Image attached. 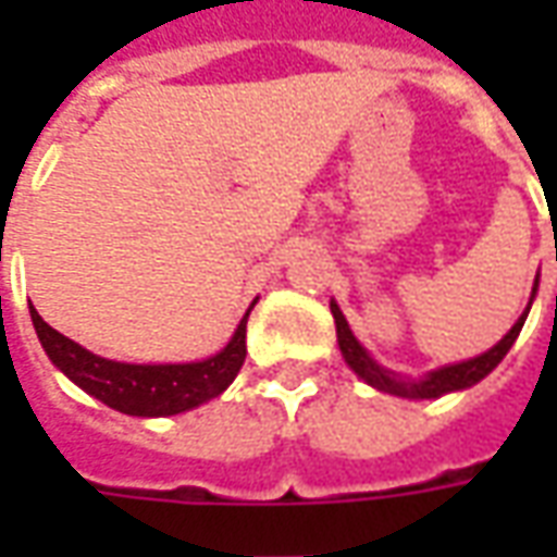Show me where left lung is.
Returning <instances> with one entry per match:
<instances>
[{"label":"left lung","mask_w":557,"mask_h":557,"mask_svg":"<svg viewBox=\"0 0 557 557\" xmlns=\"http://www.w3.org/2000/svg\"><path fill=\"white\" fill-rule=\"evenodd\" d=\"M534 295H537V280H534V289H531V301H534ZM531 301H528L525 313L516 319V325L510 327L490 351H483L478 358H468V361L438 367V370H432V373H426L423 379H406V375H399L394 373V370L382 367V363L375 361L373 355L358 343V337L351 334L349 322H346V315H343V310L337 307V301H331V313H334V325H337L339 351H343V358H346V363L355 370L358 379H363L367 385L375 387V391H382V394H394V397L438 399L444 397V394H454V391H466V387L478 385L480 379H486V375L504 361V355L510 351V346H513L516 337H519V331L525 325Z\"/></svg>","instance_id":"1"}]
</instances>
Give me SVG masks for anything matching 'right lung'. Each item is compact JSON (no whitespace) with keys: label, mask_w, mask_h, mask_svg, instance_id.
Masks as SVG:
<instances>
[{"label":"right lung","mask_w":557,"mask_h":557,"mask_svg":"<svg viewBox=\"0 0 557 557\" xmlns=\"http://www.w3.org/2000/svg\"><path fill=\"white\" fill-rule=\"evenodd\" d=\"M253 304H250V310H253ZM250 310L244 313L232 339L218 355L190 363L110 361V358L83 349L65 334H59L55 327L44 322L38 310H29V313L47 358L89 397L101 399L103 406L122 411V414H134V418H170V414H182V411L202 406L208 399L220 397L235 382V375L247 358V315Z\"/></svg>","instance_id":"add662e5"}]
</instances>
